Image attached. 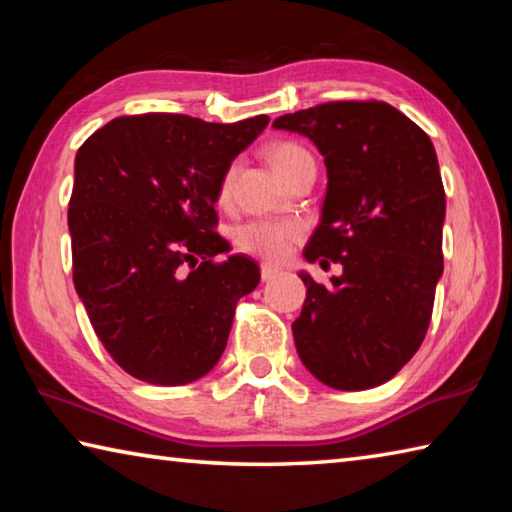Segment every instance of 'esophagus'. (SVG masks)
<instances>
[{
    "instance_id": "34e87169",
    "label": "esophagus",
    "mask_w": 512,
    "mask_h": 512,
    "mask_svg": "<svg viewBox=\"0 0 512 512\" xmlns=\"http://www.w3.org/2000/svg\"><path fill=\"white\" fill-rule=\"evenodd\" d=\"M277 275H280V268H275L271 264H262V280L264 282H271Z\"/></svg>"
}]
</instances>
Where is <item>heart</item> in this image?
<instances>
[{
	"label": "heart",
	"mask_w": 512,
	"mask_h": 512,
	"mask_svg": "<svg viewBox=\"0 0 512 512\" xmlns=\"http://www.w3.org/2000/svg\"><path fill=\"white\" fill-rule=\"evenodd\" d=\"M311 158L307 149H302L296 142H280L271 149V164L275 171L284 176L293 164ZM232 171L223 178L221 198H228ZM302 237V228L296 221H271V219H255L241 223L235 230V241L246 253L268 259V262H280V259L291 253V248Z\"/></svg>",
	"instance_id": "1"
}]
</instances>
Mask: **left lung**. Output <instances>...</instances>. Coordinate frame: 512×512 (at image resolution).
I'll list each match as a JSON object with an SVG mask.
<instances>
[{"mask_svg":"<svg viewBox=\"0 0 512 512\" xmlns=\"http://www.w3.org/2000/svg\"><path fill=\"white\" fill-rule=\"evenodd\" d=\"M325 158L327 192L307 262H339L293 329L300 361L336 391H366L409 363L443 275L445 189L429 135L384 101H329L273 121Z\"/></svg>","mask_w":512,"mask_h":512,"instance_id":"left-lung-1","label":"left lung"}]
</instances>
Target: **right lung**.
Returning a JSON list of instances; mask_svg holds the SVG:
<instances>
[{"label":"right lung","mask_w":512,"mask_h":512,"mask_svg":"<svg viewBox=\"0 0 512 512\" xmlns=\"http://www.w3.org/2000/svg\"><path fill=\"white\" fill-rule=\"evenodd\" d=\"M266 124V115L210 124L149 112L108 121L76 153L67 210L74 287L128 375L183 386L221 359L259 266L244 255L214 262L230 250L214 232V203L232 160Z\"/></svg>","instance_id":"1"}]
</instances>
